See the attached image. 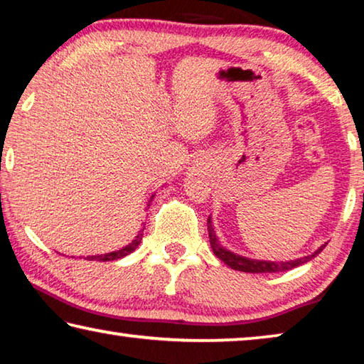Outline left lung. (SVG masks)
<instances>
[{
	"mask_svg": "<svg viewBox=\"0 0 364 364\" xmlns=\"http://www.w3.org/2000/svg\"><path fill=\"white\" fill-rule=\"evenodd\" d=\"M207 226H208V237H210V245L213 254L217 255L221 262H225L228 267H231L232 269L237 271H244V273H279V271H287L292 269L299 264H304L306 262H310L313 257H316L319 252L323 250L318 249L313 255H308L304 258H299V260H291V262H263V260H252V258H245L241 255L232 254V252L226 250L225 247H221L217 234L213 231L212 221L210 218L207 220Z\"/></svg>",
	"mask_w": 364,
	"mask_h": 364,
	"instance_id": "obj_1",
	"label": "left lung"
}]
</instances>
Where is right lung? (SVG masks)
I'll use <instances>...</instances> for the list:
<instances>
[{"instance_id":"obj_1","label":"right lung","mask_w":364,"mask_h":364,"mask_svg":"<svg viewBox=\"0 0 364 364\" xmlns=\"http://www.w3.org/2000/svg\"><path fill=\"white\" fill-rule=\"evenodd\" d=\"M144 230V228H143ZM143 230L139 231V234L136 237H134V241H132V244H128L127 247H123L120 250L117 252H110V254H106V255H91V257H86V260H97V262H112V260H117V258H122L125 257L128 254H132V252L138 247L141 239H143Z\"/></svg>"}]
</instances>
